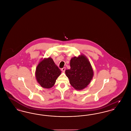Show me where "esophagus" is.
I'll list each match as a JSON object with an SVG mask.
<instances>
[{"label": "esophagus", "instance_id": "34e87169", "mask_svg": "<svg viewBox=\"0 0 131 131\" xmlns=\"http://www.w3.org/2000/svg\"><path fill=\"white\" fill-rule=\"evenodd\" d=\"M65 70H66V68H65V67L61 69V70H62V71L63 72H65Z\"/></svg>", "mask_w": 131, "mask_h": 131}]
</instances>
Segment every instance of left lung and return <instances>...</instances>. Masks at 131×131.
<instances>
[{"label":"left lung","mask_w":131,"mask_h":131,"mask_svg":"<svg viewBox=\"0 0 131 131\" xmlns=\"http://www.w3.org/2000/svg\"><path fill=\"white\" fill-rule=\"evenodd\" d=\"M70 69L65 71L70 84L77 90L87 87L94 75L93 70L88 58L83 54L72 57Z\"/></svg>","instance_id":"8db88e82"}]
</instances>
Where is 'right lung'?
Returning <instances> with one entry per match:
<instances>
[{
  "instance_id": "right-lung-1",
  "label": "right lung",
  "mask_w": 131,
  "mask_h": 131,
  "mask_svg": "<svg viewBox=\"0 0 131 131\" xmlns=\"http://www.w3.org/2000/svg\"><path fill=\"white\" fill-rule=\"evenodd\" d=\"M61 73V70L51 57L45 58L37 66L35 77L41 87L48 89L54 85L56 79Z\"/></svg>"
}]
</instances>
